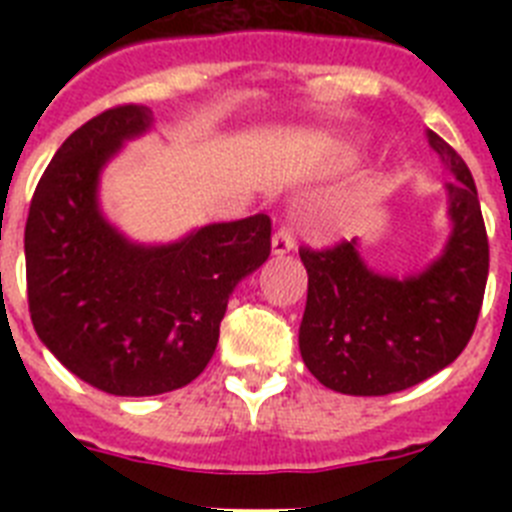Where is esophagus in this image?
I'll return each mask as SVG.
<instances>
[{"label": "esophagus", "mask_w": 512, "mask_h": 512, "mask_svg": "<svg viewBox=\"0 0 512 512\" xmlns=\"http://www.w3.org/2000/svg\"><path fill=\"white\" fill-rule=\"evenodd\" d=\"M297 248V241H295V233L289 228H279L277 233H274V238H271V251L277 253V256H284V253L295 251Z\"/></svg>", "instance_id": "obj_1"}]
</instances>
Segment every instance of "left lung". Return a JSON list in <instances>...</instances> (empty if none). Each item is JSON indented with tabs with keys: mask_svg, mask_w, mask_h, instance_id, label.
<instances>
[{
	"mask_svg": "<svg viewBox=\"0 0 512 512\" xmlns=\"http://www.w3.org/2000/svg\"><path fill=\"white\" fill-rule=\"evenodd\" d=\"M428 143L456 179L446 184L454 230L423 274H377L361 261L356 238L300 248L307 269L300 351L328 390L361 397L408 390L449 366L472 338L490 269L485 220L464 158L433 130Z\"/></svg>",
	"mask_w": 512,
	"mask_h": 512,
	"instance_id": "left-lung-1",
	"label": "left lung"
}]
</instances>
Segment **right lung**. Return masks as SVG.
I'll use <instances>...</instances> for the list:
<instances>
[{"label": "right lung", "mask_w": 512, "mask_h": 512, "mask_svg": "<svg viewBox=\"0 0 512 512\" xmlns=\"http://www.w3.org/2000/svg\"><path fill=\"white\" fill-rule=\"evenodd\" d=\"M151 122L143 104H117L74 130L40 176L25 225L35 333L71 374L120 397L200 377L230 292L271 253L264 212L169 246L130 243L104 220L99 171Z\"/></svg>", "instance_id": "add662e5"}]
</instances>
